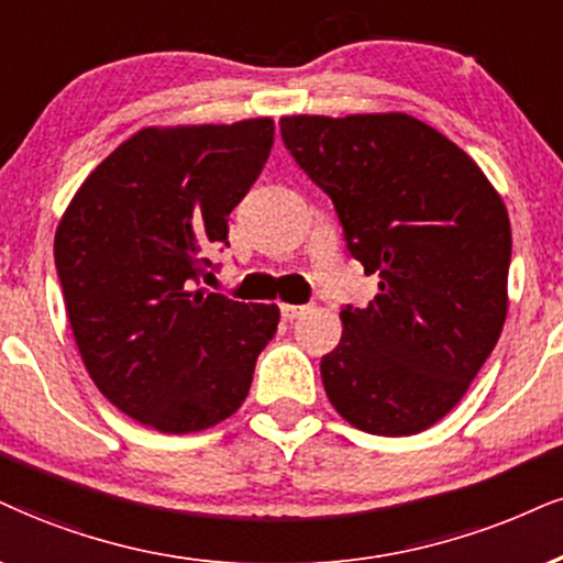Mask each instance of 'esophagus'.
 <instances>
[{
	"instance_id": "obj_1",
	"label": "esophagus",
	"mask_w": 563,
	"mask_h": 563,
	"mask_svg": "<svg viewBox=\"0 0 563 563\" xmlns=\"http://www.w3.org/2000/svg\"><path fill=\"white\" fill-rule=\"evenodd\" d=\"M305 310H308V305H282V318L284 321H297V318L305 316Z\"/></svg>"
}]
</instances>
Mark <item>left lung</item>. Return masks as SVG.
<instances>
[{
  "instance_id": "left-lung-1",
  "label": "left lung",
  "mask_w": 563,
  "mask_h": 563,
  "mask_svg": "<svg viewBox=\"0 0 563 563\" xmlns=\"http://www.w3.org/2000/svg\"><path fill=\"white\" fill-rule=\"evenodd\" d=\"M282 141L378 274L367 308L342 310L321 360L342 418L412 435L464 397L501 336L511 224L494 185L446 135L409 114L282 117Z\"/></svg>"
}]
</instances>
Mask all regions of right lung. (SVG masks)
Masks as SVG:
<instances>
[{
	"label": "right lung",
	"mask_w": 563,
	"mask_h": 563,
	"mask_svg": "<svg viewBox=\"0 0 563 563\" xmlns=\"http://www.w3.org/2000/svg\"><path fill=\"white\" fill-rule=\"evenodd\" d=\"M274 122L145 128L90 172L54 238L86 371L124 415L192 433L234 415L276 305L200 287L227 217L261 175Z\"/></svg>",
	"instance_id": "right-lung-1"
}]
</instances>
